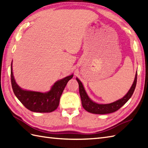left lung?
Instances as JSON below:
<instances>
[{"label": "left lung", "instance_id": "8db88e82", "mask_svg": "<svg viewBox=\"0 0 148 148\" xmlns=\"http://www.w3.org/2000/svg\"><path fill=\"white\" fill-rule=\"evenodd\" d=\"M137 76V73H136V74L135 78H134L132 86H131L130 90L128 91V92L126 94L125 96L123 97L121 99L110 104H98L96 103V102L92 101L89 97L88 96L82 83L81 82V81L78 78H76L78 83V85H79V92L83 108L89 113L101 114L113 113L114 111L119 110L132 97L136 86Z\"/></svg>", "mask_w": 148, "mask_h": 148}]
</instances>
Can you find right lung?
Returning <instances> with one entry per match:
<instances>
[{"label":"right lung","mask_w":148,"mask_h":148,"mask_svg":"<svg viewBox=\"0 0 148 148\" xmlns=\"http://www.w3.org/2000/svg\"><path fill=\"white\" fill-rule=\"evenodd\" d=\"M73 77L72 74L63 79L58 80L47 92H40L24 90L16 84L12 72L11 63V78L13 92L19 101L34 112L51 113L58 108L62 93L68 82Z\"/></svg>","instance_id":"right-lung-1"}]
</instances>
